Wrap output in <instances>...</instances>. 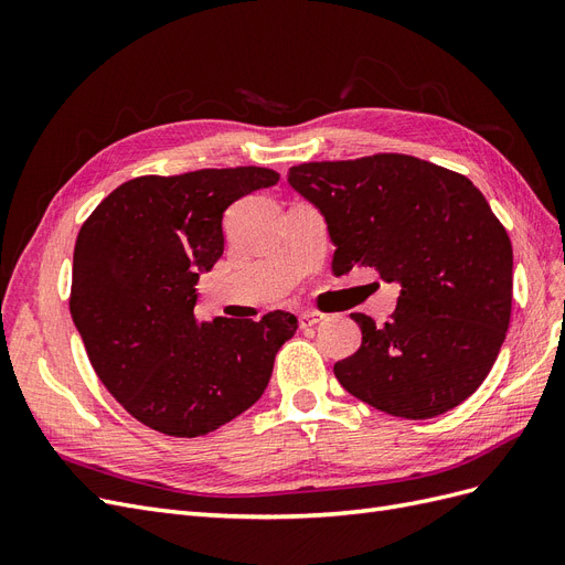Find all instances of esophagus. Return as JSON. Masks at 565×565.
Segmentation results:
<instances>
[{
	"mask_svg": "<svg viewBox=\"0 0 565 565\" xmlns=\"http://www.w3.org/2000/svg\"><path fill=\"white\" fill-rule=\"evenodd\" d=\"M322 318H324V316H320V313L306 311V313H301V316H299V324H301V328L306 330V328H313V324H318Z\"/></svg>",
	"mask_w": 565,
	"mask_h": 565,
	"instance_id": "esophagus-1",
	"label": "esophagus"
}]
</instances>
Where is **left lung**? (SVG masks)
Masks as SVG:
<instances>
[{
  "label": "left lung",
  "instance_id": "obj_1",
  "mask_svg": "<svg viewBox=\"0 0 565 565\" xmlns=\"http://www.w3.org/2000/svg\"><path fill=\"white\" fill-rule=\"evenodd\" d=\"M287 181L324 216L337 276L370 266L401 287L384 328L351 313L363 344L334 363L339 384L405 419L467 401L498 361L514 287L511 241L483 193L398 152L306 162Z\"/></svg>",
  "mask_w": 565,
  "mask_h": 565
}]
</instances>
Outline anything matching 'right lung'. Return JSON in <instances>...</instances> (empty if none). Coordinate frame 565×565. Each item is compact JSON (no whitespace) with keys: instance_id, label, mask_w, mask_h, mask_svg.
<instances>
[{"instance_id":"add662e5","label":"right lung","mask_w":565,"mask_h":565,"mask_svg":"<svg viewBox=\"0 0 565 565\" xmlns=\"http://www.w3.org/2000/svg\"><path fill=\"white\" fill-rule=\"evenodd\" d=\"M266 167L198 169L122 183L84 221L71 313L98 380L131 417L177 438L243 415L297 332L287 311L198 322L200 273L224 254V212L276 185Z\"/></svg>"}]
</instances>
